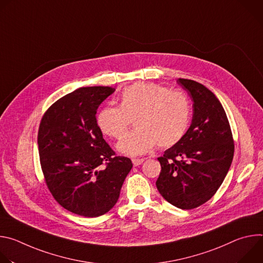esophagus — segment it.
Returning <instances> with one entry per match:
<instances>
[{"label":"esophagus","mask_w":263,"mask_h":263,"mask_svg":"<svg viewBox=\"0 0 263 263\" xmlns=\"http://www.w3.org/2000/svg\"><path fill=\"white\" fill-rule=\"evenodd\" d=\"M143 161H144V159H143V158H140V159H136V158H134V159H132V162H133V165H134V166H138V165H140Z\"/></svg>","instance_id":"obj_1"}]
</instances>
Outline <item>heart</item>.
Listing matches in <instances>:
<instances>
[{
	"label": "heart",
	"instance_id": "obj_1",
	"mask_svg": "<svg viewBox=\"0 0 263 263\" xmlns=\"http://www.w3.org/2000/svg\"><path fill=\"white\" fill-rule=\"evenodd\" d=\"M120 106L100 110L97 123L100 130L112 137L122 138L132 120L136 129L118 144L119 151L130 156L142 155L155 144L167 147L177 143L189 126L191 104L180 90H168L155 83H138L124 88Z\"/></svg>",
	"mask_w": 263,
	"mask_h": 263
}]
</instances>
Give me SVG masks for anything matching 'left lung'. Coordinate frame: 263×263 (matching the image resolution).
<instances>
[{
  "label": "left lung",
  "instance_id": "obj_1",
  "mask_svg": "<svg viewBox=\"0 0 263 263\" xmlns=\"http://www.w3.org/2000/svg\"><path fill=\"white\" fill-rule=\"evenodd\" d=\"M194 102L192 125L158 160L160 195L181 209L197 208L210 200L231 166L234 140L220 102L194 80L178 79Z\"/></svg>",
  "mask_w": 263,
  "mask_h": 263
}]
</instances>
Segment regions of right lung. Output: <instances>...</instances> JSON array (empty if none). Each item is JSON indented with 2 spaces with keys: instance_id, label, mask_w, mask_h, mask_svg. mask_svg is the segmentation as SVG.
Instances as JSON below:
<instances>
[{
  "instance_id": "1",
  "label": "right lung",
  "mask_w": 263,
  "mask_h": 263,
  "mask_svg": "<svg viewBox=\"0 0 263 263\" xmlns=\"http://www.w3.org/2000/svg\"><path fill=\"white\" fill-rule=\"evenodd\" d=\"M115 90L78 88L51 105L40 125L37 142L48 189L63 208L85 217L103 215L117 204L133 166L129 158L116 156L96 119Z\"/></svg>"
}]
</instances>
